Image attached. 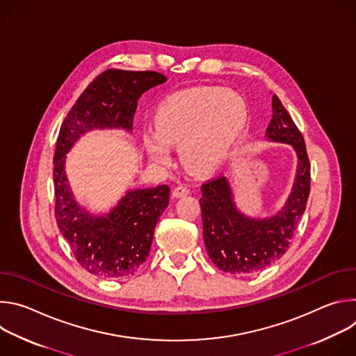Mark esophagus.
I'll return each mask as SVG.
<instances>
[{
  "instance_id": "34e87169",
  "label": "esophagus",
  "mask_w": 356,
  "mask_h": 356,
  "mask_svg": "<svg viewBox=\"0 0 356 356\" xmlns=\"http://www.w3.org/2000/svg\"><path fill=\"white\" fill-rule=\"evenodd\" d=\"M190 194V190L187 186H177L175 190H173V197L176 198H180V197H186Z\"/></svg>"
}]
</instances>
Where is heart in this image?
Listing matches in <instances>:
<instances>
[{
    "instance_id": "b5f03b06",
    "label": "heart",
    "mask_w": 356,
    "mask_h": 356,
    "mask_svg": "<svg viewBox=\"0 0 356 356\" xmlns=\"http://www.w3.org/2000/svg\"><path fill=\"white\" fill-rule=\"evenodd\" d=\"M246 121L241 94L216 86H197L168 95L154 117L155 129L143 134V147L156 165H169L172 147L190 170H216L239 136Z\"/></svg>"
}]
</instances>
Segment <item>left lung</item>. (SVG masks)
<instances>
[{
	"label": "left lung",
	"mask_w": 356,
	"mask_h": 356,
	"mask_svg": "<svg viewBox=\"0 0 356 356\" xmlns=\"http://www.w3.org/2000/svg\"><path fill=\"white\" fill-rule=\"evenodd\" d=\"M272 111L266 139L291 145L297 158L294 183L282 209L265 218L249 217L236 207L227 177L201 186L200 207L207 253L218 269L232 275L259 272L284 255L310 194L306 145L276 94L272 97Z\"/></svg>",
	"instance_id": "obj_1"
}]
</instances>
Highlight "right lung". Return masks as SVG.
<instances>
[{
    "label": "right lung",
    "instance_id": "add662e5",
    "mask_svg": "<svg viewBox=\"0 0 356 356\" xmlns=\"http://www.w3.org/2000/svg\"><path fill=\"white\" fill-rule=\"evenodd\" d=\"M168 79L156 72L111 69L101 73L76 101L65 118L54 158L56 222L77 262L107 279L134 275L146 261L155 227L169 206L166 184L128 190L108 211L94 214L79 204L66 175V155L94 129L132 131L138 99Z\"/></svg>",
    "mask_w": 356,
    "mask_h": 356
}]
</instances>
